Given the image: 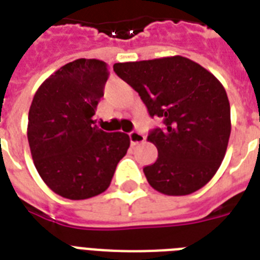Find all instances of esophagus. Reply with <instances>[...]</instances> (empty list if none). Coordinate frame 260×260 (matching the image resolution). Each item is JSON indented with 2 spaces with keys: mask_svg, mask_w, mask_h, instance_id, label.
I'll list each match as a JSON object with an SVG mask.
<instances>
[{
  "mask_svg": "<svg viewBox=\"0 0 260 260\" xmlns=\"http://www.w3.org/2000/svg\"><path fill=\"white\" fill-rule=\"evenodd\" d=\"M129 139L131 144H132V146H136V144H140V143L144 142V140H146V136L140 134V132H138V131H134V132H131L129 134Z\"/></svg>",
  "mask_w": 260,
  "mask_h": 260,
  "instance_id": "34e87169",
  "label": "esophagus"
}]
</instances>
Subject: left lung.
I'll use <instances>...</instances> for the list:
<instances>
[{"label": "left lung", "instance_id": "left-lung-1", "mask_svg": "<svg viewBox=\"0 0 260 260\" xmlns=\"http://www.w3.org/2000/svg\"><path fill=\"white\" fill-rule=\"evenodd\" d=\"M114 73L139 93L151 117H160L147 140L158 148L143 169L148 183L166 196L197 191L213 178L225 156L231 108L212 73L183 56L116 63Z\"/></svg>", "mask_w": 260, "mask_h": 260}]
</instances>
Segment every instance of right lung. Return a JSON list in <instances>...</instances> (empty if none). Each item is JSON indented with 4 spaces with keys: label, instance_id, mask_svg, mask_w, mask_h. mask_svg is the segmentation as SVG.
Returning a JSON list of instances; mask_svg holds the SVG:
<instances>
[{
    "label": "right lung",
    "instance_id": "obj_1",
    "mask_svg": "<svg viewBox=\"0 0 260 260\" xmlns=\"http://www.w3.org/2000/svg\"><path fill=\"white\" fill-rule=\"evenodd\" d=\"M109 77L105 62L77 59L42 83L28 114V142L39 175L54 193L86 200L109 187L129 148L124 132L94 125Z\"/></svg>",
    "mask_w": 260,
    "mask_h": 260
}]
</instances>
